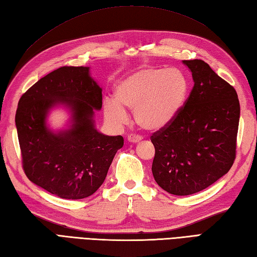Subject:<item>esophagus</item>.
I'll return each mask as SVG.
<instances>
[{
	"mask_svg": "<svg viewBox=\"0 0 257 257\" xmlns=\"http://www.w3.org/2000/svg\"><path fill=\"white\" fill-rule=\"evenodd\" d=\"M142 140H143L142 136L138 135V134H134V133L130 134L127 136V141H128V142H131V143H138V142H140V141H142Z\"/></svg>",
	"mask_w": 257,
	"mask_h": 257,
	"instance_id": "1",
	"label": "esophagus"
}]
</instances>
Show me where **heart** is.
<instances>
[{
    "label": "heart",
    "instance_id": "1",
    "mask_svg": "<svg viewBox=\"0 0 257 257\" xmlns=\"http://www.w3.org/2000/svg\"><path fill=\"white\" fill-rule=\"evenodd\" d=\"M188 80L180 70L145 67L133 73L115 87V101L104 102V116L113 125L127 121L128 108L140 127L156 131L170 124L184 105Z\"/></svg>",
    "mask_w": 257,
    "mask_h": 257
}]
</instances>
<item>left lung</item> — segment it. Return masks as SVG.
<instances>
[{
  "label": "left lung",
  "mask_w": 257,
  "mask_h": 257,
  "mask_svg": "<svg viewBox=\"0 0 257 257\" xmlns=\"http://www.w3.org/2000/svg\"><path fill=\"white\" fill-rule=\"evenodd\" d=\"M194 86L179 114L152 134V172L173 195L205 190L231 169L236 158L239 101L235 88L203 60H185Z\"/></svg>",
  "instance_id": "1"
}]
</instances>
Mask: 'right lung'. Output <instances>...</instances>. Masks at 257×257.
Listing matches in <instances>:
<instances>
[{
    "instance_id": "right-lung-1",
    "label": "right lung",
    "mask_w": 257,
    "mask_h": 257,
    "mask_svg": "<svg viewBox=\"0 0 257 257\" xmlns=\"http://www.w3.org/2000/svg\"><path fill=\"white\" fill-rule=\"evenodd\" d=\"M57 103L73 114L71 129L53 134L46 127L48 109ZM102 107V88L84 66H62L21 96L15 124L25 175L51 194L67 200L91 196L103 184L112 161L124 144L94 127Z\"/></svg>"
}]
</instances>
